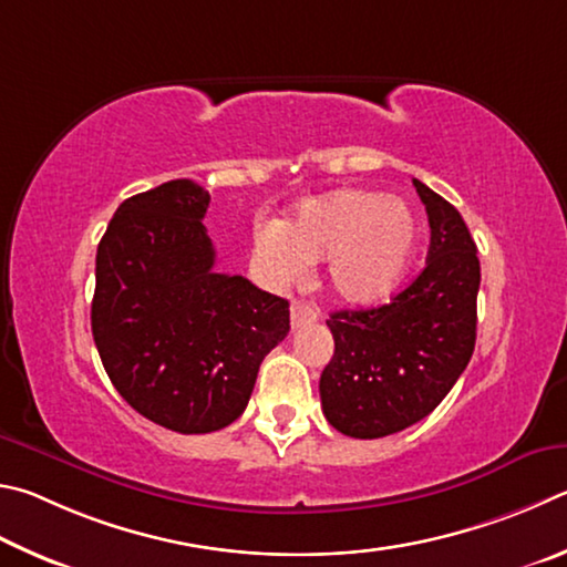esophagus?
Returning <instances> with one entry per match:
<instances>
[{"label": "esophagus", "instance_id": "1", "mask_svg": "<svg viewBox=\"0 0 567 567\" xmlns=\"http://www.w3.org/2000/svg\"><path fill=\"white\" fill-rule=\"evenodd\" d=\"M319 321V311L313 306L303 303V301H293L291 303V326L293 329H303V326H311Z\"/></svg>", "mask_w": 567, "mask_h": 567}]
</instances>
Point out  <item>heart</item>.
<instances>
[{
	"mask_svg": "<svg viewBox=\"0 0 567 567\" xmlns=\"http://www.w3.org/2000/svg\"><path fill=\"white\" fill-rule=\"evenodd\" d=\"M419 241L421 224L403 198L339 188L299 204L278 226H258L251 261L271 286H291L329 261V289L351 306H373L403 284Z\"/></svg>",
	"mask_w": 567,
	"mask_h": 567,
	"instance_id": "obj_1",
	"label": "heart"
}]
</instances>
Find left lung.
I'll list each match as a JSON object with an SVG mask.
<instances>
[{"mask_svg": "<svg viewBox=\"0 0 567 567\" xmlns=\"http://www.w3.org/2000/svg\"><path fill=\"white\" fill-rule=\"evenodd\" d=\"M431 224L425 268L391 303L336 311L333 359L321 373L323 415L351 439H383L425 419L475 349L478 248L458 208L413 178Z\"/></svg>", "mask_w": 567, "mask_h": 567, "instance_id": "1", "label": "left lung"}]
</instances>
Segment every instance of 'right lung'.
Listing matches in <instances>:
<instances>
[{
	"label": "right lung",
	"instance_id": "1",
	"mask_svg": "<svg viewBox=\"0 0 567 567\" xmlns=\"http://www.w3.org/2000/svg\"><path fill=\"white\" fill-rule=\"evenodd\" d=\"M208 192L174 178L116 208L96 248L92 333L118 395L176 433L244 413L258 365L289 333V301L216 274Z\"/></svg>",
	"mask_w": 567,
	"mask_h": 567
}]
</instances>
